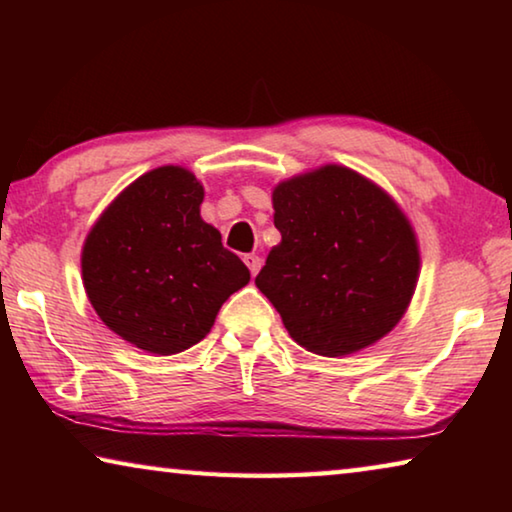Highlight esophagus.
I'll use <instances>...</instances> for the list:
<instances>
[{
  "mask_svg": "<svg viewBox=\"0 0 512 512\" xmlns=\"http://www.w3.org/2000/svg\"><path fill=\"white\" fill-rule=\"evenodd\" d=\"M244 262L250 268V275L253 277L259 273V268H262V257H257V255H246Z\"/></svg>",
  "mask_w": 512,
  "mask_h": 512,
  "instance_id": "1",
  "label": "esophagus"
}]
</instances>
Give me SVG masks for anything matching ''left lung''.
I'll use <instances>...</instances> for the list:
<instances>
[{"label":"left lung","mask_w":512,"mask_h":512,"mask_svg":"<svg viewBox=\"0 0 512 512\" xmlns=\"http://www.w3.org/2000/svg\"><path fill=\"white\" fill-rule=\"evenodd\" d=\"M282 241L255 277L291 339L323 357L377 343L413 298L420 250L384 189L339 164L273 189Z\"/></svg>","instance_id":"8db88e82"}]
</instances>
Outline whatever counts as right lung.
<instances>
[{
  "mask_svg": "<svg viewBox=\"0 0 512 512\" xmlns=\"http://www.w3.org/2000/svg\"><path fill=\"white\" fill-rule=\"evenodd\" d=\"M203 185L158 167L128 185L94 223L81 268L94 311L121 339L153 354L203 341L250 271L201 219Z\"/></svg>",
  "mask_w": 512,
  "mask_h": 512,
  "instance_id": "right-lung-1",
  "label": "right lung"
}]
</instances>
